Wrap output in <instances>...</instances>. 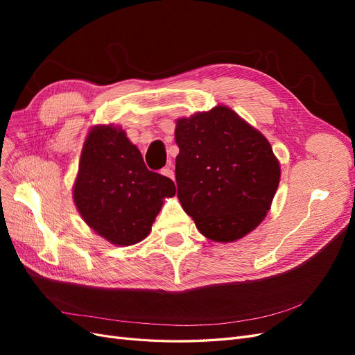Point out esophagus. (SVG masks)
<instances>
[{"label": "esophagus", "mask_w": 355, "mask_h": 355, "mask_svg": "<svg viewBox=\"0 0 355 355\" xmlns=\"http://www.w3.org/2000/svg\"><path fill=\"white\" fill-rule=\"evenodd\" d=\"M161 175L166 178H170V179H175V171H173V168H171V164L166 166L163 170H161Z\"/></svg>", "instance_id": "1"}]
</instances>
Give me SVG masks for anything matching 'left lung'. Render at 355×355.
<instances>
[{"mask_svg":"<svg viewBox=\"0 0 355 355\" xmlns=\"http://www.w3.org/2000/svg\"><path fill=\"white\" fill-rule=\"evenodd\" d=\"M175 139L178 198L197 230L218 243L252 232L282 176L268 139L225 105L179 118Z\"/></svg>","mask_w":355,"mask_h":355,"instance_id":"8db88e82","label":"left lung"}]
</instances>
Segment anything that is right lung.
Returning a JSON list of instances; mask_svg holds the SVG:
<instances>
[{"label":"right lung","instance_id":"1","mask_svg":"<svg viewBox=\"0 0 355 355\" xmlns=\"http://www.w3.org/2000/svg\"><path fill=\"white\" fill-rule=\"evenodd\" d=\"M173 180L149 171L120 125L98 124L85 137L72 196L83 220L114 245L148 237Z\"/></svg>","mask_w":355,"mask_h":355}]
</instances>
